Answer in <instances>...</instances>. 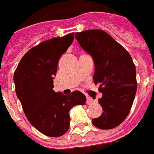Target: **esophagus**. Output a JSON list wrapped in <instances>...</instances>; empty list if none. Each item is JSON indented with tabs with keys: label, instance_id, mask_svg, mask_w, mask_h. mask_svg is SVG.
<instances>
[{
	"label": "esophagus",
	"instance_id": "obj_1",
	"mask_svg": "<svg viewBox=\"0 0 154 154\" xmlns=\"http://www.w3.org/2000/svg\"><path fill=\"white\" fill-rule=\"evenodd\" d=\"M86 100H87L86 101V103H87V104H91V103H94V100L89 97H87V99H86Z\"/></svg>",
	"mask_w": 154,
	"mask_h": 154
}]
</instances>
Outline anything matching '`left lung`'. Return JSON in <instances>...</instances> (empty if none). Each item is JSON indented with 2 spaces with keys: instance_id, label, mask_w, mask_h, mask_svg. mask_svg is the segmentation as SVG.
<instances>
[{
  "instance_id": "8db88e82",
  "label": "left lung",
  "mask_w": 154,
  "mask_h": 154,
  "mask_svg": "<svg viewBox=\"0 0 154 154\" xmlns=\"http://www.w3.org/2000/svg\"><path fill=\"white\" fill-rule=\"evenodd\" d=\"M81 48L93 57L94 80L103 97L98 103L102 115L92 120L96 127L110 130L118 126L130 113L137 90L136 72L131 56L123 46L101 29L76 32Z\"/></svg>"
}]
</instances>
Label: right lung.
I'll use <instances>...</instances> for the list:
<instances>
[{
	"mask_svg": "<svg viewBox=\"0 0 154 154\" xmlns=\"http://www.w3.org/2000/svg\"><path fill=\"white\" fill-rule=\"evenodd\" d=\"M74 38L71 32L40 42L23 56L14 71L15 92L24 114L32 126L47 136L66 134L69 127V110L86 103L79 91L66 96L52 89L57 64Z\"/></svg>",
	"mask_w": 154,
	"mask_h": 154,
	"instance_id": "add662e5",
	"label": "right lung"
}]
</instances>
